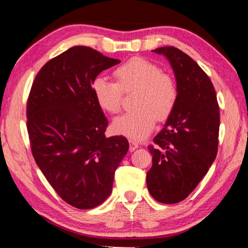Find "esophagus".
Segmentation results:
<instances>
[{"label":"esophagus","instance_id":"1","mask_svg":"<svg viewBox=\"0 0 248 248\" xmlns=\"http://www.w3.org/2000/svg\"><path fill=\"white\" fill-rule=\"evenodd\" d=\"M129 144H130V148H129V150L131 151V152H133L134 150H137V149L139 148V146H140V144L138 143V142H137L136 140H132V139H130V140H129Z\"/></svg>","mask_w":248,"mask_h":248}]
</instances>
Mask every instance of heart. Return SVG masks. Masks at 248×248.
Instances as JSON below:
<instances>
[{
	"instance_id": "heart-1",
	"label": "heart",
	"mask_w": 248,
	"mask_h": 248,
	"mask_svg": "<svg viewBox=\"0 0 248 248\" xmlns=\"http://www.w3.org/2000/svg\"><path fill=\"white\" fill-rule=\"evenodd\" d=\"M115 82L96 78L92 92L99 108L108 114L121 110L124 94L133 96V111L118 117L114 130L133 140H141L153 131L157 121L173 114L178 100V85L170 74L144 58H132L115 69Z\"/></svg>"
}]
</instances>
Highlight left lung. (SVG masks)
Listing matches in <instances>:
<instances>
[{"instance_id":"1","label":"left lung","mask_w":248,"mask_h":248,"mask_svg":"<svg viewBox=\"0 0 248 248\" xmlns=\"http://www.w3.org/2000/svg\"><path fill=\"white\" fill-rule=\"evenodd\" d=\"M153 51L169 59L179 95L164 129L148 146L152 167L146 185L155 200L171 204L190 195L216 159L220 110L211 79L196 61L171 46Z\"/></svg>"}]
</instances>
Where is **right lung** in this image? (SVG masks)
I'll list each match as a JSON object with an SVG mask.
<instances>
[{"instance_id": "right-lung-1", "label": "right lung", "mask_w": 248, "mask_h": 248, "mask_svg": "<svg viewBox=\"0 0 248 248\" xmlns=\"http://www.w3.org/2000/svg\"><path fill=\"white\" fill-rule=\"evenodd\" d=\"M120 60L75 46L37 73L27 99V131L32 156L49 184L78 209L102 204L129 150L123 136L106 138L108 120L92 83Z\"/></svg>"}]
</instances>
